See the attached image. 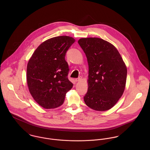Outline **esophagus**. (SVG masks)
Returning a JSON list of instances; mask_svg holds the SVG:
<instances>
[{"mask_svg": "<svg viewBox=\"0 0 150 150\" xmlns=\"http://www.w3.org/2000/svg\"><path fill=\"white\" fill-rule=\"evenodd\" d=\"M81 79H82V78H81V77H79L78 79H76L75 80V81H76V82H78V81H81Z\"/></svg>", "mask_w": 150, "mask_h": 150, "instance_id": "34e87169", "label": "esophagus"}]
</instances>
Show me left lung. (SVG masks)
<instances>
[{
    "label": "left lung",
    "instance_id": "obj_1",
    "mask_svg": "<svg viewBox=\"0 0 150 150\" xmlns=\"http://www.w3.org/2000/svg\"><path fill=\"white\" fill-rule=\"evenodd\" d=\"M78 43L86 54L89 67L86 105L99 111L113 107L122 96L127 68L117 49L97 38H81Z\"/></svg>",
    "mask_w": 150,
    "mask_h": 150
}]
</instances>
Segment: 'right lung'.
I'll use <instances>...</instances> for the list:
<instances>
[{
    "instance_id": "1",
    "label": "right lung",
    "mask_w": 150,
    "mask_h": 150,
    "mask_svg": "<svg viewBox=\"0 0 150 150\" xmlns=\"http://www.w3.org/2000/svg\"><path fill=\"white\" fill-rule=\"evenodd\" d=\"M75 41L67 36L49 39L36 49L28 61L26 80L29 92L44 108L61 106L66 93L73 87L67 77L69 69L64 57Z\"/></svg>"
}]
</instances>
